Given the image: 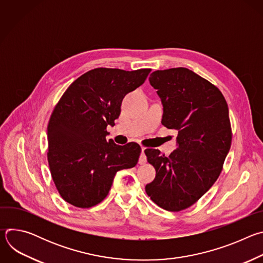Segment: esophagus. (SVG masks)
Segmentation results:
<instances>
[{
  "instance_id": "34e87169",
  "label": "esophagus",
  "mask_w": 263,
  "mask_h": 263,
  "mask_svg": "<svg viewBox=\"0 0 263 263\" xmlns=\"http://www.w3.org/2000/svg\"><path fill=\"white\" fill-rule=\"evenodd\" d=\"M144 149H145V147L141 146V155H140V158H139V163L140 164H143V163L146 162V157L144 155Z\"/></svg>"
}]
</instances>
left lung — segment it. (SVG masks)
Masks as SVG:
<instances>
[{
    "mask_svg": "<svg viewBox=\"0 0 263 263\" xmlns=\"http://www.w3.org/2000/svg\"><path fill=\"white\" fill-rule=\"evenodd\" d=\"M148 80L163 104L162 125L178 130L179 145L168 156L144 149L156 170L145 193L177 212L197 203L220 175L232 141L229 108L214 84L189 68L155 70Z\"/></svg>",
    "mask_w": 263,
    "mask_h": 263,
    "instance_id": "8db88e82",
    "label": "left lung"
}]
</instances>
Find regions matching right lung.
<instances>
[{"label": "right lung", "mask_w": 263, "mask_h": 263, "mask_svg": "<svg viewBox=\"0 0 263 263\" xmlns=\"http://www.w3.org/2000/svg\"><path fill=\"white\" fill-rule=\"evenodd\" d=\"M149 71L93 68L74 80L56 104L48 124L47 156L65 202L79 208L98 205L109 194L116 174L137 164L139 144L107 141L106 129L119 119L124 97Z\"/></svg>", "instance_id": "obj_1"}]
</instances>
